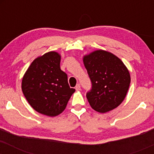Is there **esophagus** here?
<instances>
[{"label": "esophagus", "mask_w": 154, "mask_h": 154, "mask_svg": "<svg viewBox=\"0 0 154 154\" xmlns=\"http://www.w3.org/2000/svg\"><path fill=\"white\" fill-rule=\"evenodd\" d=\"M75 89H76V91H80V85L77 84V85H76Z\"/></svg>", "instance_id": "esophagus-1"}]
</instances>
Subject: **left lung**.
<instances>
[{"mask_svg":"<svg viewBox=\"0 0 154 154\" xmlns=\"http://www.w3.org/2000/svg\"><path fill=\"white\" fill-rule=\"evenodd\" d=\"M83 63L92 82L86 95L92 109L110 111L122 103L130 84L128 69L112 53L96 50L83 56Z\"/></svg>","mask_w":154,"mask_h":154,"instance_id":"left-lung-1","label":"left lung"}]
</instances>
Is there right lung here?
<instances>
[{"label": "right lung", "mask_w": 154, "mask_h": 154, "mask_svg": "<svg viewBox=\"0 0 154 154\" xmlns=\"http://www.w3.org/2000/svg\"><path fill=\"white\" fill-rule=\"evenodd\" d=\"M60 61L58 52L45 53L32 62L22 77V90L28 103L38 113L48 116L61 114L75 91L69 85Z\"/></svg>", "instance_id": "obj_1"}]
</instances>
